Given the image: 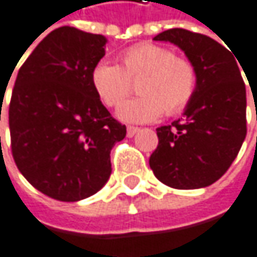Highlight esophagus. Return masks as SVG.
Wrapping results in <instances>:
<instances>
[{"mask_svg":"<svg viewBox=\"0 0 257 257\" xmlns=\"http://www.w3.org/2000/svg\"><path fill=\"white\" fill-rule=\"evenodd\" d=\"M137 133H139V127H136V126H127V130H126L127 137H134Z\"/></svg>","mask_w":257,"mask_h":257,"instance_id":"esophagus-1","label":"esophagus"}]
</instances>
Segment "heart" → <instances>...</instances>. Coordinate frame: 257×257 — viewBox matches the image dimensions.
Returning <instances> with one entry per match:
<instances>
[{
  "mask_svg": "<svg viewBox=\"0 0 257 257\" xmlns=\"http://www.w3.org/2000/svg\"><path fill=\"white\" fill-rule=\"evenodd\" d=\"M140 78V96L124 102L117 115L127 123H148L163 112H181L193 99L198 88L195 65L177 58L175 53L157 44H139L121 54V67L102 61L91 73L94 93L108 108L118 106L131 93L133 82Z\"/></svg>",
  "mask_w": 257,
  "mask_h": 257,
  "instance_id": "1",
  "label": "heart"
}]
</instances>
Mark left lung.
<instances>
[{
  "instance_id": "1",
  "label": "left lung",
  "mask_w": 257,
  "mask_h": 257,
  "mask_svg": "<svg viewBox=\"0 0 257 257\" xmlns=\"http://www.w3.org/2000/svg\"><path fill=\"white\" fill-rule=\"evenodd\" d=\"M180 47L198 71V88L184 118L157 127L149 158L154 175L174 189H199L218 181L247 136V93L233 54L215 39L184 29L154 38Z\"/></svg>"
}]
</instances>
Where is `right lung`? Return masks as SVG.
Listing matches in <instances>:
<instances>
[{"mask_svg": "<svg viewBox=\"0 0 257 257\" xmlns=\"http://www.w3.org/2000/svg\"><path fill=\"white\" fill-rule=\"evenodd\" d=\"M105 44L102 35L59 27L38 44L15 80L13 160L35 189L58 201L99 192L111 175V149L126 136L91 85Z\"/></svg>", "mask_w": 257, "mask_h": 257, "instance_id": "obj_1", "label": "right lung"}]
</instances>
